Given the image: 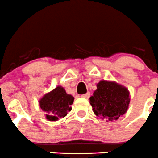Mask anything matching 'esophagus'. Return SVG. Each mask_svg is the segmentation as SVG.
Here are the masks:
<instances>
[{"mask_svg": "<svg viewBox=\"0 0 158 158\" xmlns=\"http://www.w3.org/2000/svg\"><path fill=\"white\" fill-rule=\"evenodd\" d=\"M90 96H91V93H90V92H88V93L85 94H82V98H86V99H88V98H90Z\"/></svg>", "mask_w": 158, "mask_h": 158, "instance_id": "34e87169", "label": "esophagus"}]
</instances>
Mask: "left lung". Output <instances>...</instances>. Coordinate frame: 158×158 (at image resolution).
I'll return each instance as SVG.
<instances>
[{
  "label": "left lung",
  "mask_w": 158,
  "mask_h": 158,
  "mask_svg": "<svg viewBox=\"0 0 158 158\" xmlns=\"http://www.w3.org/2000/svg\"><path fill=\"white\" fill-rule=\"evenodd\" d=\"M129 91L113 82L102 80L90 98L95 115L106 121L117 120L127 112L130 103Z\"/></svg>",
  "instance_id": "obj_1"
}]
</instances>
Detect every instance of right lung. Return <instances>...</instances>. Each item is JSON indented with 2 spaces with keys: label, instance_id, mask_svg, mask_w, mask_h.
I'll return each mask as SVG.
<instances>
[{
  "label": "right lung",
  "instance_id": "obj_1",
  "mask_svg": "<svg viewBox=\"0 0 158 158\" xmlns=\"http://www.w3.org/2000/svg\"><path fill=\"white\" fill-rule=\"evenodd\" d=\"M74 98L66 93L61 86H58L51 92L46 94L39 101L40 106L46 112V118L52 121L65 117L72 110L70 106Z\"/></svg>",
  "mask_w": 158,
  "mask_h": 158
}]
</instances>
